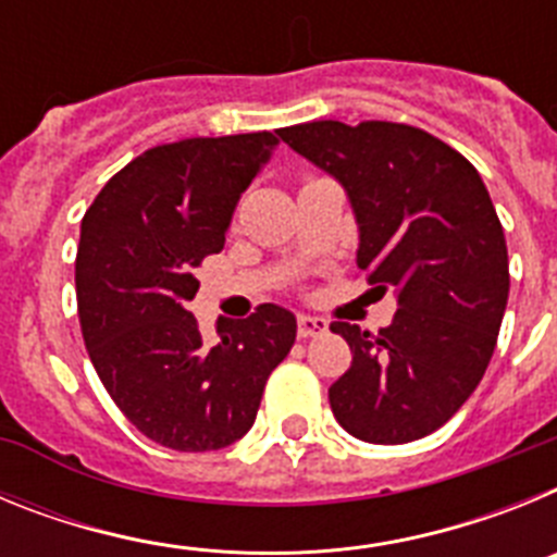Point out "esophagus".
Listing matches in <instances>:
<instances>
[{
	"label": "esophagus",
	"instance_id": "1",
	"mask_svg": "<svg viewBox=\"0 0 557 557\" xmlns=\"http://www.w3.org/2000/svg\"><path fill=\"white\" fill-rule=\"evenodd\" d=\"M329 329V323L323 321V318H318V314H298V337H318V334H323Z\"/></svg>",
	"mask_w": 557,
	"mask_h": 557
}]
</instances>
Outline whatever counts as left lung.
I'll return each mask as SVG.
<instances>
[{
	"label": "left lung",
	"instance_id": "obj_1",
	"mask_svg": "<svg viewBox=\"0 0 557 557\" xmlns=\"http://www.w3.org/2000/svg\"><path fill=\"white\" fill-rule=\"evenodd\" d=\"M278 136L346 189L357 268L398 304L376 334L332 323L351 348V368L329 387L334 418L368 444L441 430L480 385L508 307V245L480 172L398 122L323 120Z\"/></svg>",
	"mask_w": 557,
	"mask_h": 557
}]
</instances>
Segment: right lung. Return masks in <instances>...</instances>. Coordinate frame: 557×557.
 <instances>
[{
	"mask_svg": "<svg viewBox=\"0 0 557 557\" xmlns=\"http://www.w3.org/2000/svg\"><path fill=\"white\" fill-rule=\"evenodd\" d=\"M275 145L259 131L152 147L102 186L81 223L77 314L91 366L127 421L166 449L239 441L295 343V314L275 304L248 321L218 318L214 346L186 309L200 262L223 250Z\"/></svg>",
	"mask_w": 557,
	"mask_h": 557,
	"instance_id": "add662e5",
	"label": "right lung"
}]
</instances>
